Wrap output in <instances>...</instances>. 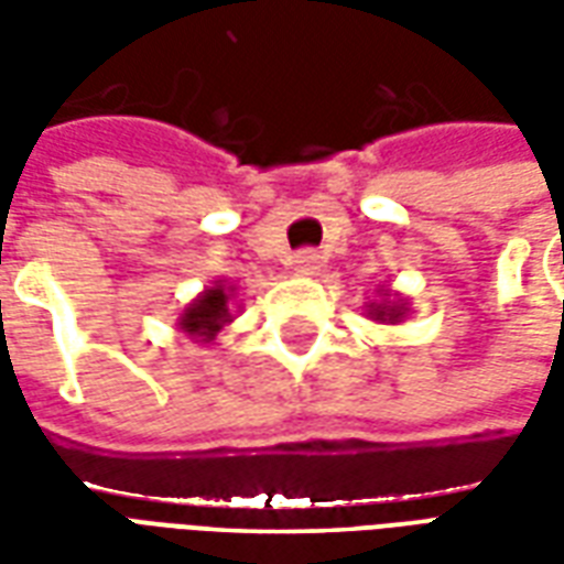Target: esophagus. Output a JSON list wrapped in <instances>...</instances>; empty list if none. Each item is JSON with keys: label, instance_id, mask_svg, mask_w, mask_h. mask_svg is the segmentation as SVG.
<instances>
[{"label": "esophagus", "instance_id": "obj_1", "mask_svg": "<svg viewBox=\"0 0 564 564\" xmlns=\"http://www.w3.org/2000/svg\"><path fill=\"white\" fill-rule=\"evenodd\" d=\"M295 271H299V274H305V278L317 274L319 271L317 250H299V253H295Z\"/></svg>", "mask_w": 564, "mask_h": 564}]
</instances>
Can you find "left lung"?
<instances>
[{
	"mask_svg": "<svg viewBox=\"0 0 564 564\" xmlns=\"http://www.w3.org/2000/svg\"><path fill=\"white\" fill-rule=\"evenodd\" d=\"M378 299H368L366 302V317L375 319V323H383V326H395V323H404L408 314H411V302L404 299L402 293H395L390 286L380 283Z\"/></svg>",
	"mask_w": 564,
	"mask_h": 564,
	"instance_id": "1",
	"label": "left lung"
}]
</instances>
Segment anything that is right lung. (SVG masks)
I'll return each mask as SVG.
<instances>
[{
	"instance_id": "1",
	"label": "right lung",
	"mask_w": 564,
	"mask_h": 564,
	"mask_svg": "<svg viewBox=\"0 0 564 564\" xmlns=\"http://www.w3.org/2000/svg\"><path fill=\"white\" fill-rule=\"evenodd\" d=\"M241 314V305L235 302V286L226 283L223 278L210 283L208 290L189 302V305L177 314V329L184 332L186 338L196 344H214L235 317Z\"/></svg>"
}]
</instances>
